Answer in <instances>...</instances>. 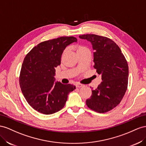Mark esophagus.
Returning <instances> with one entry per match:
<instances>
[{
	"label": "esophagus",
	"instance_id": "obj_1",
	"mask_svg": "<svg viewBox=\"0 0 146 146\" xmlns=\"http://www.w3.org/2000/svg\"><path fill=\"white\" fill-rule=\"evenodd\" d=\"M83 86H84V85L80 84V83H77V84H76V87H83Z\"/></svg>",
	"mask_w": 146,
	"mask_h": 146
}]
</instances>
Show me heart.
<instances>
[{
	"label": "heart",
	"instance_id": "heart-1",
	"mask_svg": "<svg viewBox=\"0 0 146 146\" xmlns=\"http://www.w3.org/2000/svg\"><path fill=\"white\" fill-rule=\"evenodd\" d=\"M67 49H65V51L64 52V54L66 51ZM76 50L77 53H80L83 51H89L88 48H87L86 46H85L84 45H82V44H78L76 46Z\"/></svg>",
	"mask_w": 146,
	"mask_h": 146
}]
</instances>
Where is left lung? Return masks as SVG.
Segmentation results:
<instances>
[{
  "label": "left lung",
  "mask_w": 146,
  "mask_h": 146,
  "mask_svg": "<svg viewBox=\"0 0 146 146\" xmlns=\"http://www.w3.org/2000/svg\"><path fill=\"white\" fill-rule=\"evenodd\" d=\"M92 45L94 67L102 75V82L86 100L90 109L105 113L117 106L121 102L128 86V66L121 50L114 41L95 34L80 35Z\"/></svg>",
  "instance_id": "left-lung-1"
}]
</instances>
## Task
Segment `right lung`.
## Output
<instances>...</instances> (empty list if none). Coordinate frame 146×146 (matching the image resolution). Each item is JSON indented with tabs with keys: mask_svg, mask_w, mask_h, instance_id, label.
<instances>
[{
	"mask_svg": "<svg viewBox=\"0 0 146 146\" xmlns=\"http://www.w3.org/2000/svg\"><path fill=\"white\" fill-rule=\"evenodd\" d=\"M74 36H60L43 41L25 57L19 75V85L26 101L35 110L51 114L62 110L68 95L76 89L72 84L55 81V68L68 45L76 42Z\"/></svg>",
	"mask_w": 146,
	"mask_h": 146,
	"instance_id": "obj_1",
	"label": "right lung"
}]
</instances>
